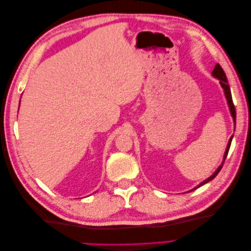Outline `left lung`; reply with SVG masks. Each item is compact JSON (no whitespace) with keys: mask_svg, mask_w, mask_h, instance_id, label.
<instances>
[{"mask_svg":"<svg viewBox=\"0 0 251 251\" xmlns=\"http://www.w3.org/2000/svg\"><path fill=\"white\" fill-rule=\"evenodd\" d=\"M212 76L217 77V78L220 80V83H221V87H222V88H223V90H224V93H225V96H226V100H227V102H228V107H229V110H230V113H231V116H232V118H233L234 125H235V108H234V104H233V102H232V97H231V93H230V88H229V86H228V82H227V78H226L225 72L223 71L222 67L220 66L219 64H217V65H216L214 71H212ZM232 137H233V136H231L230 139H229V141H228V144H227V148H226V151H225L224 159H223V162H222V164L219 166L218 170L214 173V175H211V176H210L208 179L204 180V181L202 182V183H200L198 186L195 187L194 189L200 187L201 185H203V184H205V183H207L208 181H210V180L214 179V178L217 176V175L219 174V172L221 171L222 166H223V164H224L225 159H226V157H227V154H228V151H229V148H230V144H231Z\"/></svg>","mask_w":251,"mask_h":251,"instance_id":"obj_1","label":"left lung"}]
</instances>
